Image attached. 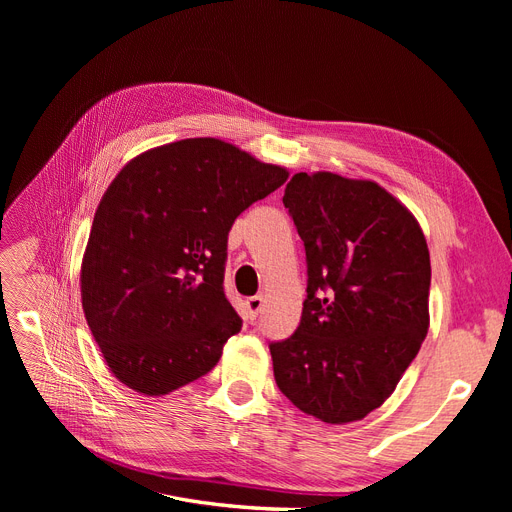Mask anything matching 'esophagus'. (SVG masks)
Segmentation results:
<instances>
[{"label":"esophagus","instance_id":"obj_1","mask_svg":"<svg viewBox=\"0 0 512 512\" xmlns=\"http://www.w3.org/2000/svg\"><path fill=\"white\" fill-rule=\"evenodd\" d=\"M262 307H265V299H262V297H250V299H247V301H245L247 318L256 320V318L262 314Z\"/></svg>","mask_w":512,"mask_h":512}]
</instances>
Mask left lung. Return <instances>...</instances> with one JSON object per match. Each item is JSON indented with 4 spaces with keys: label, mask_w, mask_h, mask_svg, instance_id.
I'll return each instance as SVG.
<instances>
[{
    "label": "left lung",
    "mask_w": 512,
    "mask_h": 512,
    "mask_svg": "<svg viewBox=\"0 0 512 512\" xmlns=\"http://www.w3.org/2000/svg\"><path fill=\"white\" fill-rule=\"evenodd\" d=\"M284 207L305 245L297 331L271 342L280 391L322 423L359 421L393 393L429 329V250L374 181L297 173Z\"/></svg>",
    "instance_id": "obj_1"
}]
</instances>
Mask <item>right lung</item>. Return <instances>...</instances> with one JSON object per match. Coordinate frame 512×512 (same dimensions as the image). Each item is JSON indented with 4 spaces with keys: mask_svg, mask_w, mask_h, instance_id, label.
Instances as JSON below:
<instances>
[{
    "mask_svg": "<svg viewBox=\"0 0 512 512\" xmlns=\"http://www.w3.org/2000/svg\"><path fill=\"white\" fill-rule=\"evenodd\" d=\"M286 179L218 138H185L123 166L81 269L85 318L117 380L166 395L218 365L243 324L224 292L228 232Z\"/></svg>",
    "mask_w": 512,
    "mask_h": 512,
    "instance_id": "obj_1",
    "label": "right lung"
}]
</instances>
